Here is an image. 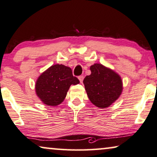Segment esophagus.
Here are the masks:
<instances>
[{
	"mask_svg": "<svg viewBox=\"0 0 157 157\" xmlns=\"http://www.w3.org/2000/svg\"><path fill=\"white\" fill-rule=\"evenodd\" d=\"M78 79H79V82H80L82 83V82L83 79H84V76H83V75H80V76H79V77H78Z\"/></svg>",
	"mask_w": 157,
	"mask_h": 157,
	"instance_id": "34e87169",
	"label": "esophagus"
}]
</instances>
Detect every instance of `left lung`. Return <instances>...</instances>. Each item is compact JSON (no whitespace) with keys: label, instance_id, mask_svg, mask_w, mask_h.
Instances as JSON below:
<instances>
[{"label":"left lung","instance_id":"8db88e82","mask_svg":"<svg viewBox=\"0 0 157 157\" xmlns=\"http://www.w3.org/2000/svg\"><path fill=\"white\" fill-rule=\"evenodd\" d=\"M90 75L86 76L83 80L88 98L96 107H108L122 94L121 77L101 64H94L90 66Z\"/></svg>","mask_w":157,"mask_h":157}]
</instances>
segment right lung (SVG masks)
<instances>
[{
	"instance_id": "obj_1",
	"label": "right lung",
	"mask_w": 157,
	"mask_h": 157,
	"mask_svg": "<svg viewBox=\"0 0 157 157\" xmlns=\"http://www.w3.org/2000/svg\"><path fill=\"white\" fill-rule=\"evenodd\" d=\"M79 83V79L72 75L71 68L57 64L39 76L35 83V92L45 105L57 106L65 100L70 85Z\"/></svg>"
}]
</instances>
